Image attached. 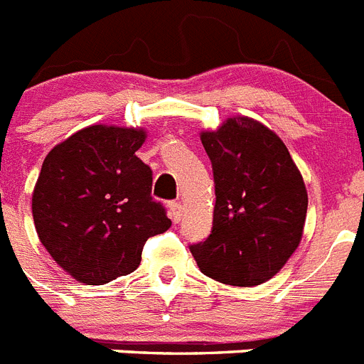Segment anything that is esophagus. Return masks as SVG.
<instances>
[{"label": "esophagus", "mask_w": 364, "mask_h": 364, "mask_svg": "<svg viewBox=\"0 0 364 364\" xmlns=\"http://www.w3.org/2000/svg\"><path fill=\"white\" fill-rule=\"evenodd\" d=\"M169 217H171V220L175 224H178L182 220V217H184V205L180 204V202H171L169 204Z\"/></svg>", "instance_id": "1"}]
</instances>
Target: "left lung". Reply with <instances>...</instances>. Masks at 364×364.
<instances>
[{"mask_svg": "<svg viewBox=\"0 0 364 364\" xmlns=\"http://www.w3.org/2000/svg\"><path fill=\"white\" fill-rule=\"evenodd\" d=\"M215 176L213 230L193 257L204 275L257 286L290 260L304 231L308 193L275 131L250 117H230L200 131Z\"/></svg>", "mask_w": 364, "mask_h": 364, "instance_id": "8db88e82", "label": "left lung"}]
</instances>
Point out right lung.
I'll return each instance as SVG.
<instances>
[{
    "instance_id": "obj_1",
    "label": "right lung",
    "mask_w": 364,
    "mask_h": 364,
    "mask_svg": "<svg viewBox=\"0 0 364 364\" xmlns=\"http://www.w3.org/2000/svg\"><path fill=\"white\" fill-rule=\"evenodd\" d=\"M144 127L96 124L54 146L32 191L40 242L56 264L83 284L129 275L149 237L171 220L151 198L149 166L136 156Z\"/></svg>"
}]
</instances>
